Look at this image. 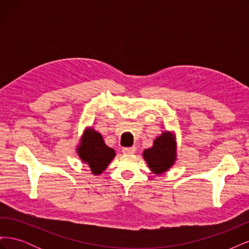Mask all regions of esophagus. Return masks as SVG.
I'll list each match as a JSON object with an SVG mask.
<instances>
[{"instance_id":"1","label":"esophagus","mask_w":249,"mask_h":249,"mask_svg":"<svg viewBox=\"0 0 249 249\" xmlns=\"http://www.w3.org/2000/svg\"><path fill=\"white\" fill-rule=\"evenodd\" d=\"M135 150H136V147L135 146H131V147H124L123 152L124 154H134Z\"/></svg>"}]
</instances>
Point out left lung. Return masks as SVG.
Listing matches in <instances>:
<instances>
[{
	"label": "left lung",
	"mask_w": 249,
	"mask_h": 249,
	"mask_svg": "<svg viewBox=\"0 0 249 249\" xmlns=\"http://www.w3.org/2000/svg\"><path fill=\"white\" fill-rule=\"evenodd\" d=\"M177 137L175 132L164 131L153 143V146L143 150V159L156 176L168 171L177 161Z\"/></svg>",
	"instance_id": "1"
}]
</instances>
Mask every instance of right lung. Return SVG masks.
Returning a JSON list of instances; mask_svg holds the SVG:
<instances>
[{
    "label": "right lung",
    "instance_id": "right-lung-1",
    "mask_svg": "<svg viewBox=\"0 0 249 249\" xmlns=\"http://www.w3.org/2000/svg\"><path fill=\"white\" fill-rule=\"evenodd\" d=\"M77 154L81 161L88 165L93 176L102 175L116 155L114 149L106 145L101 133L92 126L86 127L83 132Z\"/></svg>",
    "mask_w": 249,
    "mask_h": 249
}]
</instances>
